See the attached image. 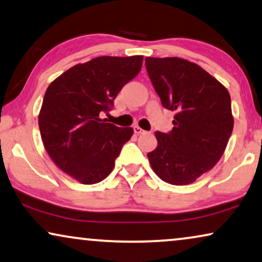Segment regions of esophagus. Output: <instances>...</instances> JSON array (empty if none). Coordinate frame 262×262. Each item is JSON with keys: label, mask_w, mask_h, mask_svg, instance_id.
Returning <instances> with one entry per match:
<instances>
[{"label": "esophagus", "mask_w": 262, "mask_h": 262, "mask_svg": "<svg viewBox=\"0 0 262 262\" xmlns=\"http://www.w3.org/2000/svg\"><path fill=\"white\" fill-rule=\"evenodd\" d=\"M134 132H135V134H138V135L146 133V130H144V129L139 127V125H135V127H134Z\"/></svg>", "instance_id": "1"}]
</instances>
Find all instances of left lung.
I'll use <instances>...</instances> for the list:
<instances>
[{
    "instance_id": "obj_1",
    "label": "left lung",
    "mask_w": 262,
    "mask_h": 262,
    "mask_svg": "<svg viewBox=\"0 0 262 262\" xmlns=\"http://www.w3.org/2000/svg\"><path fill=\"white\" fill-rule=\"evenodd\" d=\"M146 69L166 109L176 111L169 134L156 132L147 153L164 182L186 186L222 158L232 133L231 99L225 86L200 66L180 57H146Z\"/></svg>"
}]
</instances>
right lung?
<instances>
[{
	"instance_id": "obj_1",
	"label": "right lung",
	"mask_w": 262,
	"mask_h": 262,
	"mask_svg": "<svg viewBox=\"0 0 262 262\" xmlns=\"http://www.w3.org/2000/svg\"><path fill=\"white\" fill-rule=\"evenodd\" d=\"M144 56H100L73 66L49 85L38 124L44 148L62 171L95 184L113 171L133 128L100 117L122 87L141 71Z\"/></svg>"
}]
</instances>
